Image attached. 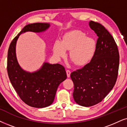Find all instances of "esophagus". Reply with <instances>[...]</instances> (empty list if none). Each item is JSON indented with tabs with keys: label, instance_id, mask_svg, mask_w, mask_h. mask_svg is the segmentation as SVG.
Wrapping results in <instances>:
<instances>
[{
	"label": "esophagus",
	"instance_id": "34e87169",
	"mask_svg": "<svg viewBox=\"0 0 127 127\" xmlns=\"http://www.w3.org/2000/svg\"><path fill=\"white\" fill-rule=\"evenodd\" d=\"M66 73H67V77H70V74H71V72H70V70H67V71H66Z\"/></svg>",
	"mask_w": 127,
	"mask_h": 127
}]
</instances>
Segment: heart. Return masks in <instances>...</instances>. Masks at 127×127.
Returning <instances> with one entry per match:
<instances>
[{"mask_svg": "<svg viewBox=\"0 0 127 127\" xmlns=\"http://www.w3.org/2000/svg\"><path fill=\"white\" fill-rule=\"evenodd\" d=\"M96 48L97 43L94 38L88 37L80 30H73L64 36L62 41L57 40L53 50L59 58L65 56L66 50H70V59L76 65L83 66L93 59Z\"/></svg>", "mask_w": 127, "mask_h": 127, "instance_id": "obj_1", "label": "heart"}]
</instances>
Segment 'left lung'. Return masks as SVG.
I'll return each instance as SVG.
<instances>
[{
  "label": "left lung",
  "mask_w": 127,
  "mask_h": 127,
  "mask_svg": "<svg viewBox=\"0 0 127 127\" xmlns=\"http://www.w3.org/2000/svg\"><path fill=\"white\" fill-rule=\"evenodd\" d=\"M89 26L98 37L95 54L89 63L70 74L74 85V99L84 107L99 103L113 89L120 61L117 45L108 30L93 21L89 22Z\"/></svg>",
  "instance_id": "8db88e82"
}]
</instances>
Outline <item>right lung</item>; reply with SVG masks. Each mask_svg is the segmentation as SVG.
I'll use <instances>...</instances> for the list:
<instances>
[{
  "instance_id": "1",
  "label": "right lung",
  "mask_w": 127,
  "mask_h": 127,
  "mask_svg": "<svg viewBox=\"0 0 127 127\" xmlns=\"http://www.w3.org/2000/svg\"><path fill=\"white\" fill-rule=\"evenodd\" d=\"M50 27L49 23H36L24 27L9 46L7 70L9 80L24 102L30 107L44 108L53 102L59 84L67 78L64 67L60 64L44 62L39 70L30 73L24 70L17 62L16 46L19 36L26 32L40 33Z\"/></svg>"
}]
</instances>
